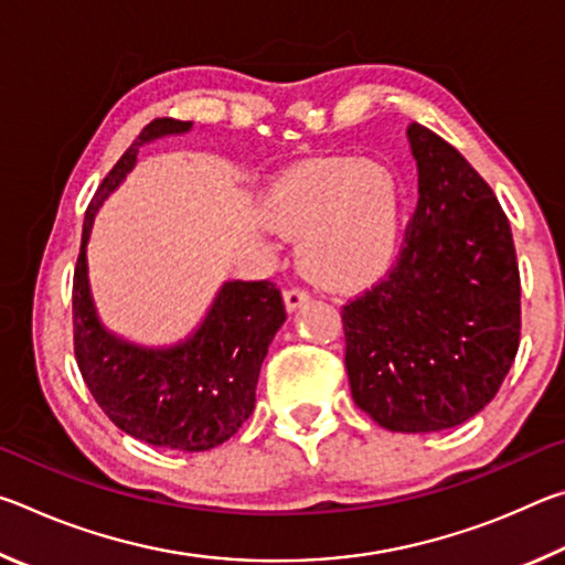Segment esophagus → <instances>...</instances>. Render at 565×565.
I'll list each match as a JSON object with an SVG mask.
<instances>
[{"label": "esophagus", "mask_w": 565, "mask_h": 565, "mask_svg": "<svg viewBox=\"0 0 565 565\" xmlns=\"http://www.w3.org/2000/svg\"><path fill=\"white\" fill-rule=\"evenodd\" d=\"M284 303H286V311H296V309H301L303 303H309V294L301 289H289V291H284Z\"/></svg>", "instance_id": "1"}]
</instances>
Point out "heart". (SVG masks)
<instances>
[{
  "instance_id": "b5f03b06",
  "label": "heart",
  "mask_w": 565,
  "mask_h": 565,
  "mask_svg": "<svg viewBox=\"0 0 565 565\" xmlns=\"http://www.w3.org/2000/svg\"><path fill=\"white\" fill-rule=\"evenodd\" d=\"M266 224L303 236L301 269L331 289H353L388 269L401 232L394 171L361 157L311 159L266 189Z\"/></svg>"
}]
</instances>
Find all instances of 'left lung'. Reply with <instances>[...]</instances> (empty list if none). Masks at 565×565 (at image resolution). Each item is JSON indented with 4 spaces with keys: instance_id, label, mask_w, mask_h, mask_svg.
<instances>
[{
    "instance_id": "obj_1",
    "label": "left lung",
    "mask_w": 565,
    "mask_h": 565,
    "mask_svg": "<svg viewBox=\"0 0 565 565\" xmlns=\"http://www.w3.org/2000/svg\"><path fill=\"white\" fill-rule=\"evenodd\" d=\"M418 204L394 269L343 306L351 396L388 431L463 424L499 394L519 351L511 224L481 174L411 124Z\"/></svg>"
}]
</instances>
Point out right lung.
I'll return each mask as SVG.
<instances>
[{"label":"right lung","mask_w":565,"mask_h":565,"mask_svg":"<svg viewBox=\"0 0 565 565\" xmlns=\"http://www.w3.org/2000/svg\"><path fill=\"white\" fill-rule=\"evenodd\" d=\"M189 129L191 121L154 119L104 177L84 216L72 319L84 384L124 434L171 451H209L252 416L264 356L286 321L281 291L271 281H226L184 341L141 347L102 323L87 264L94 216L137 164L139 147Z\"/></svg>","instance_id":"obj_1"}]
</instances>
